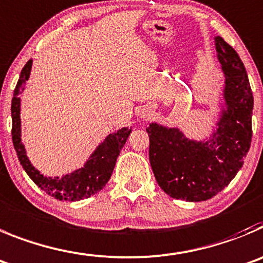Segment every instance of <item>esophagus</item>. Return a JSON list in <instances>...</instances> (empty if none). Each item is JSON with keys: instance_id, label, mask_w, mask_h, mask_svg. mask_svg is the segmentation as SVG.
Listing matches in <instances>:
<instances>
[{"instance_id": "esophagus-1", "label": "esophagus", "mask_w": 263, "mask_h": 263, "mask_svg": "<svg viewBox=\"0 0 263 263\" xmlns=\"http://www.w3.org/2000/svg\"><path fill=\"white\" fill-rule=\"evenodd\" d=\"M146 115H147V113H146V112H144V113H143V116H146Z\"/></svg>"}]
</instances>
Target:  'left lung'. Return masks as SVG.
Here are the masks:
<instances>
[{"mask_svg":"<svg viewBox=\"0 0 263 263\" xmlns=\"http://www.w3.org/2000/svg\"><path fill=\"white\" fill-rule=\"evenodd\" d=\"M218 60L224 74L223 99L216 130L206 141H194L177 127L151 122V168L168 196L189 202L213 198L244 164L252 142L253 93L247 70L236 50L215 36Z\"/></svg>","mask_w":263,"mask_h":263,"instance_id":"left-lung-1","label":"left lung"}]
</instances>
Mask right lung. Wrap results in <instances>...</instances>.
Segmentation results:
<instances>
[{
	"mask_svg": "<svg viewBox=\"0 0 263 263\" xmlns=\"http://www.w3.org/2000/svg\"><path fill=\"white\" fill-rule=\"evenodd\" d=\"M32 60L25 65L22 69L21 77L14 90L13 100H11V119H13V137L14 148L16 151L22 167L26 171L30 179L37 185L47 194L60 201H81L93 196L99 190H102L110 179L113 168L116 165V160L119 158L120 151L124 147L127 137L130 136L132 129L122 127L115 133L109 134L96 147V150L91 154L88 160L84 165L74 172L67 173L60 179L57 177H48L39 172L32 164L30 159L26 155L25 144L22 143L21 138V98L19 93L25 90L26 82L30 78Z\"/></svg>",
	"mask_w": 263,
	"mask_h": 263,
	"instance_id": "obj_1",
	"label": "right lung"
}]
</instances>
